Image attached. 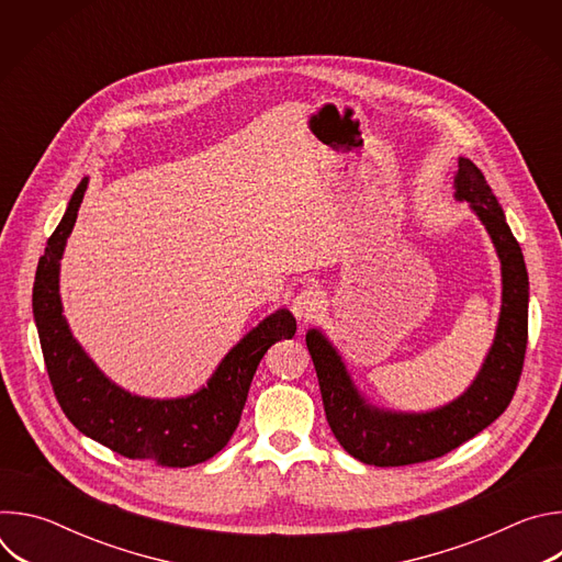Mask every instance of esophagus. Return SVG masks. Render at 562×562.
<instances>
[{
  "instance_id": "obj_1",
  "label": "esophagus",
  "mask_w": 562,
  "mask_h": 562,
  "mask_svg": "<svg viewBox=\"0 0 562 562\" xmlns=\"http://www.w3.org/2000/svg\"><path fill=\"white\" fill-rule=\"evenodd\" d=\"M325 306V297L319 291H313V289H304L300 291L293 302H291V311L293 315L300 319V323H308V319L317 317L319 311H323Z\"/></svg>"
}]
</instances>
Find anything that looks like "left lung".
Masks as SVG:
<instances>
[{"label": "left lung", "mask_w": 562, "mask_h": 562, "mask_svg": "<svg viewBox=\"0 0 562 562\" xmlns=\"http://www.w3.org/2000/svg\"><path fill=\"white\" fill-rule=\"evenodd\" d=\"M453 195L487 228L501 260L503 304L494 342L473 382L451 403L431 412H391L371 405L356 386L340 351L319 329L306 331L329 427L364 464L403 467L449 453L490 427L512 403L527 349L529 278L520 245L485 176L458 157Z\"/></svg>", "instance_id": "1"}]
</instances>
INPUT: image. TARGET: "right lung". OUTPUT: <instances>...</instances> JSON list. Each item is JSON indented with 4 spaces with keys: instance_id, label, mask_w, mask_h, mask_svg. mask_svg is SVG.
<instances>
[{
    "instance_id": "1",
    "label": "right lung",
    "mask_w": 562,
    "mask_h": 562,
    "mask_svg": "<svg viewBox=\"0 0 562 562\" xmlns=\"http://www.w3.org/2000/svg\"><path fill=\"white\" fill-rule=\"evenodd\" d=\"M87 187L89 178L70 195L40 258L33 286V315L57 403L79 431L124 458L162 467L204 462L231 440L262 356L282 338H293L295 317L289 308L267 315L222 358L195 393L144 397L122 389L72 338L59 295V260Z\"/></svg>"
}]
</instances>
